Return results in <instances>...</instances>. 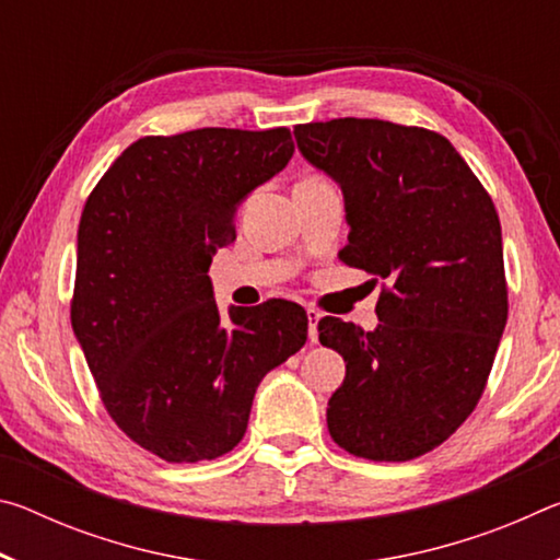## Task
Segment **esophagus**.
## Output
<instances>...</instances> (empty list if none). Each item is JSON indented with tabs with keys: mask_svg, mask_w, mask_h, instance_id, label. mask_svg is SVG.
<instances>
[{
	"mask_svg": "<svg viewBox=\"0 0 560 560\" xmlns=\"http://www.w3.org/2000/svg\"><path fill=\"white\" fill-rule=\"evenodd\" d=\"M306 316H308V340H311V343H318V318H320V314L316 308H306Z\"/></svg>",
	"mask_w": 560,
	"mask_h": 560,
	"instance_id": "esophagus-1",
	"label": "esophagus"
}]
</instances>
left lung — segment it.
I'll use <instances>...</instances> for the list:
<instances>
[{
  "mask_svg": "<svg viewBox=\"0 0 560 560\" xmlns=\"http://www.w3.org/2000/svg\"><path fill=\"white\" fill-rule=\"evenodd\" d=\"M293 136L343 192L340 261L385 281L375 330L318 320L346 360L328 432L355 457L415 459L467 420L494 365L509 314L494 202L440 132L336 118Z\"/></svg>",
  "mask_w": 560,
  "mask_h": 560,
  "instance_id": "8db88e82",
  "label": "left lung"
}]
</instances>
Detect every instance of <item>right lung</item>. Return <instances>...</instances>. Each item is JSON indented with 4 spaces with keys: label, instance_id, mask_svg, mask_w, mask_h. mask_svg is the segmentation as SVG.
<instances>
[{
    "label": "right lung",
    "instance_id": "1",
    "mask_svg": "<svg viewBox=\"0 0 560 560\" xmlns=\"http://www.w3.org/2000/svg\"><path fill=\"white\" fill-rule=\"evenodd\" d=\"M293 155L287 128L140 138L93 187L79 224L75 340L113 422L160 459L232 452L261 377L301 350L299 303L217 308L207 277L234 214Z\"/></svg>",
    "mask_w": 560,
    "mask_h": 560
}]
</instances>
